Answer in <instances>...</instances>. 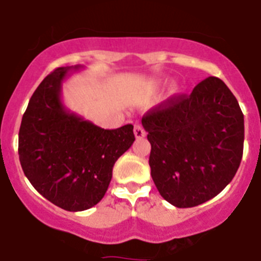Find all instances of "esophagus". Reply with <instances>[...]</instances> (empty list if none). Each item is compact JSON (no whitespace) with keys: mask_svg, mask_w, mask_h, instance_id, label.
<instances>
[{"mask_svg":"<svg viewBox=\"0 0 261 261\" xmlns=\"http://www.w3.org/2000/svg\"><path fill=\"white\" fill-rule=\"evenodd\" d=\"M135 136L136 138H144L146 136L145 129L142 128L141 124H135Z\"/></svg>","mask_w":261,"mask_h":261,"instance_id":"obj_1","label":"esophagus"}]
</instances>
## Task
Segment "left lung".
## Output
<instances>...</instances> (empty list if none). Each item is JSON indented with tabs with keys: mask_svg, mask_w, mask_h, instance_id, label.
Segmentation results:
<instances>
[{
	"mask_svg": "<svg viewBox=\"0 0 261 261\" xmlns=\"http://www.w3.org/2000/svg\"><path fill=\"white\" fill-rule=\"evenodd\" d=\"M151 145L149 165L156 190L176 208L213 199L238 171L244 117L220 78L209 77L191 95H177L142 117Z\"/></svg>",
	"mask_w": 261,
	"mask_h": 261,
	"instance_id": "left-lung-1",
	"label": "left lung"
}]
</instances>
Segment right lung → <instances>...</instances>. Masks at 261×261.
Wrapping results in <instances>:
<instances>
[{"label":"right lung","mask_w":261,"mask_h":261,"mask_svg":"<svg viewBox=\"0 0 261 261\" xmlns=\"http://www.w3.org/2000/svg\"><path fill=\"white\" fill-rule=\"evenodd\" d=\"M80 68H57L41 81L23 114L18 141L30 183L69 212L86 211L103 199L115 162L135 141L132 124L108 130L62 105V82Z\"/></svg>","instance_id":"1"}]
</instances>
